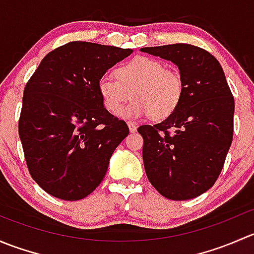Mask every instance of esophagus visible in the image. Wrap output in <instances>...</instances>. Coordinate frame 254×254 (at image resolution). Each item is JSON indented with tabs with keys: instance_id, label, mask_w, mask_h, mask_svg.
Segmentation results:
<instances>
[{
	"instance_id": "34e87169",
	"label": "esophagus",
	"mask_w": 254,
	"mask_h": 254,
	"mask_svg": "<svg viewBox=\"0 0 254 254\" xmlns=\"http://www.w3.org/2000/svg\"><path fill=\"white\" fill-rule=\"evenodd\" d=\"M127 127H129L130 132H135V131H136V129H137V125L134 124V123H132V122L127 123Z\"/></svg>"
}]
</instances>
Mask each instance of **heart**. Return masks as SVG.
Here are the masks:
<instances>
[{"label":"heart","mask_w":254,"mask_h":254,"mask_svg":"<svg viewBox=\"0 0 254 254\" xmlns=\"http://www.w3.org/2000/svg\"><path fill=\"white\" fill-rule=\"evenodd\" d=\"M117 79L102 76L97 82V93L102 104L117 114L130 99L134 101L119 113L123 119L135 120L152 115L155 119L170 117L181 104L184 81L176 70L166 68L161 61L147 56H136L118 66Z\"/></svg>","instance_id":"b5f03b06"}]
</instances>
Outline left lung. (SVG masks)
<instances>
[{
  "label": "left lung",
  "mask_w": 254,
  "mask_h": 254,
  "mask_svg": "<svg viewBox=\"0 0 254 254\" xmlns=\"http://www.w3.org/2000/svg\"><path fill=\"white\" fill-rule=\"evenodd\" d=\"M140 50L175 64L184 81L176 112L137 129L146 176L165 198H196L214 186L232 142L235 101L224 70L211 54L190 44Z\"/></svg>",
  "instance_id": "8db88e82"
}]
</instances>
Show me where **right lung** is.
I'll return each mask as SVG.
<instances>
[{
    "instance_id": "right-lung-1",
    "label": "right lung",
    "mask_w": 254,
    "mask_h": 254,
    "mask_svg": "<svg viewBox=\"0 0 254 254\" xmlns=\"http://www.w3.org/2000/svg\"><path fill=\"white\" fill-rule=\"evenodd\" d=\"M131 53L71 42L50 51L28 81L19 137L30 176L50 195L79 200L103 181L129 127L104 108L97 82Z\"/></svg>"
}]
</instances>
